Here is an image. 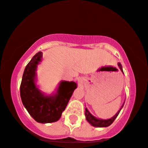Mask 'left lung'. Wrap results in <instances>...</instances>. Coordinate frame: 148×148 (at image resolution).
<instances>
[{
  "mask_svg": "<svg viewBox=\"0 0 148 148\" xmlns=\"http://www.w3.org/2000/svg\"><path fill=\"white\" fill-rule=\"evenodd\" d=\"M118 66L120 67V69H121V71L123 73V68H122V65H121V63H118ZM125 103V102H124ZM124 103L122 105V107H121V109H119V111L116 113V114L115 116H113L112 118L111 119H107V120H102V119H97L95 118V116H93L92 114L88 112V110L87 109V108L85 109V116H86V121H88L90 124L93 127H108L109 125L112 124L113 122L115 121V119H116L118 116H119L120 112H121V109L123 108V105H124Z\"/></svg>",
  "mask_w": 148,
  "mask_h": 148,
  "instance_id": "left-lung-1",
  "label": "left lung"
}]
</instances>
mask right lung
I'll return each instance as SVG.
<instances>
[{"label":"right lung","instance_id":"add662e5","mask_svg":"<svg viewBox=\"0 0 148 148\" xmlns=\"http://www.w3.org/2000/svg\"><path fill=\"white\" fill-rule=\"evenodd\" d=\"M39 52L26 66L20 86L23 105L36 122L50 123L56 122L65 110L77 84L74 82L62 81L55 94L46 95L36 86V68L42 58Z\"/></svg>","mask_w":148,"mask_h":148}]
</instances>
